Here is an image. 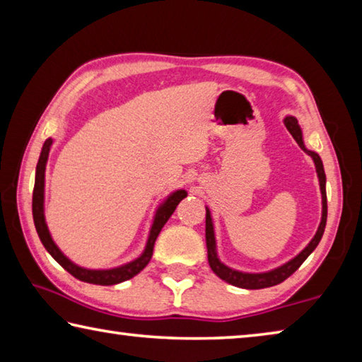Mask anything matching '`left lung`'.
<instances>
[{"label": "left lung", "mask_w": 362, "mask_h": 362, "mask_svg": "<svg viewBox=\"0 0 362 362\" xmlns=\"http://www.w3.org/2000/svg\"><path fill=\"white\" fill-rule=\"evenodd\" d=\"M284 124L287 127V131L292 134V137L297 140V144L302 146V148L308 153V155L313 158L315 166H316V173L317 177H320V187H321V194H322V218L320 223V228H317L316 235L313 240L310 241L308 246H306L302 252H300L296 259H292L291 262H287L286 265L279 267L276 269H272L268 273H257V274H250V273H241L236 272V269H231L228 267H225L222 262L218 260L217 257V250H216V236H214V226H212V218H211V212L209 209H206V244H207V260H209V265L212 268V272L217 274L220 279L226 281L228 284H233L236 287H243V289H263V287H272L276 286L279 283H283L284 279H287L291 274L296 272V269L302 265V263L306 260L313 250L316 249L317 244H320L324 228H326V220H327V196H326V174H324V168H322V161L317 153L315 151H308L305 148L303 140H302V131H300V126L297 119L293 116H287L284 119Z\"/></svg>", "instance_id": "1"}]
</instances>
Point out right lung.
Returning <instances> with one entry per match:
<instances>
[{
  "label": "right lung",
  "instance_id": "right-lung-1",
  "mask_svg": "<svg viewBox=\"0 0 362 362\" xmlns=\"http://www.w3.org/2000/svg\"><path fill=\"white\" fill-rule=\"evenodd\" d=\"M51 145H52V139H47L45 145H42L38 164H36L33 203H32L35 226H36V231H38V236L42 243V246L46 247L47 252L51 254L54 259H56L60 265L66 269V272L73 274L76 279L84 281V283L99 284V286H113V284L122 283V281L134 278L137 273L142 272V269L148 265L159 231H161V228L164 226V223L168 222L169 217L173 216V212L175 211L177 204H179L180 201L185 198L187 192L185 189H177V192L170 194L169 198L164 201V204L159 207L156 216H155V222H153V226H151L148 243H146L144 254L140 255L139 259H136L131 263H126V265H122V267L113 268V269L81 268V267L75 265L73 262H70L62 252H60V249L56 246V243L52 241L51 235H49V230H47V225L45 220V170H46V163H47V156H49V150H51Z\"/></svg>",
  "mask_w": 362,
  "mask_h": 362
}]
</instances>
